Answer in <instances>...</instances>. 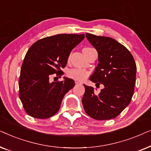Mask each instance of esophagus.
<instances>
[{"label": "esophagus", "mask_w": 151, "mask_h": 151, "mask_svg": "<svg viewBox=\"0 0 151 151\" xmlns=\"http://www.w3.org/2000/svg\"><path fill=\"white\" fill-rule=\"evenodd\" d=\"M75 83H76V84H82V82H79V81H76Z\"/></svg>", "instance_id": "34e87169"}]
</instances>
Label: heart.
Returning <instances> with one entry per match:
<instances>
[{
	"mask_svg": "<svg viewBox=\"0 0 151 151\" xmlns=\"http://www.w3.org/2000/svg\"><path fill=\"white\" fill-rule=\"evenodd\" d=\"M87 49V48H84ZM89 72L83 69H73L69 70L68 72V76L72 79L78 80V81H82L88 77Z\"/></svg>",
	"mask_w": 151,
	"mask_h": 151,
	"instance_id": "obj_1",
	"label": "heart"
}]
</instances>
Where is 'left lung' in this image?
<instances>
[{
	"mask_svg": "<svg viewBox=\"0 0 151 151\" xmlns=\"http://www.w3.org/2000/svg\"><path fill=\"white\" fill-rule=\"evenodd\" d=\"M86 38L98 53L99 63L89 80L104 88L98 95L84 85L82 102L84 111L97 120L116 117L131 102L137 67L133 55L115 39L86 33Z\"/></svg>",
	"mask_w": 151,
	"mask_h": 151,
	"instance_id": "1",
	"label": "left lung"
}]
</instances>
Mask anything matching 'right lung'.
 I'll return each mask as SVG.
<instances>
[{
  "instance_id": "1",
  "label": "right lung",
  "mask_w": 151,
  "mask_h": 151,
  "mask_svg": "<svg viewBox=\"0 0 151 151\" xmlns=\"http://www.w3.org/2000/svg\"><path fill=\"white\" fill-rule=\"evenodd\" d=\"M84 34H58L34 42L22 63L18 85L19 97L30 116L49 118L58 111L65 95L75 86L73 80L50 82L52 74L62 76L72 49Z\"/></svg>"
}]
</instances>
